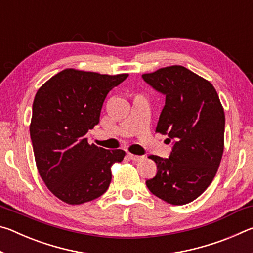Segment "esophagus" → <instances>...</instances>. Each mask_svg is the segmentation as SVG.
I'll return each instance as SVG.
<instances>
[{
  "label": "esophagus",
  "instance_id": "obj_1",
  "mask_svg": "<svg viewBox=\"0 0 253 253\" xmlns=\"http://www.w3.org/2000/svg\"><path fill=\"white\" fill-rule=\"evenodd\" d=\"M128 157L130 158V160H132V161H135V162H139V161H142L143 158H144V156H139V155H134V154H131V153H128Z\"/></svg>",
  "mask_w": 253,
  "mask_h": 253
}]
</instances>
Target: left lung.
Listing matches in <instances>:
<instances>
[{"label":"left lung","mask_w":253,"mask_h":253,"mask_svg":"<svg viewBox=\"0 0 253 253\" xmlns=\"http://www.w3.org/2000/svg\"><path fill=\"white\" fill-rule=\"evenodd\" d=\"M143 79L165 96L156 131L174 146L169 158L151 155L157 173L148 190L173 205L194 201L212 183L224 149V110L212 84L183 66L161 68Z\"/></svg>","instance_id":"1"}]
</instances>
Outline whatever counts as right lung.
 I'll list each match as a JSON object with an SVG mask.
<instances>
[{
  "label": "right lung",
  "instance_id": "right-lung-1",
  "mask_svg": "<svg viewBox=\"0 0 253 253\" xmlns=\"http://www.w3.org/2000/svg\"><path fill=\"white\" fill-rule=\"evenodd\" d=\"M128 77L65 69L34 97L30 125L34 158L52 194L77 205L99 198L111 182L110 168L125 152L105 149L84 138L99 123L108 92Z\"/></svg>",
  "mask_w": 253,
  "mask_h": 253
}]
</instances>
